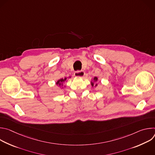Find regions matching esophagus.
I'll list each match as a JSON object with an SVG mask.
<instances>
[{
    "mask_svg": "<svg viewBox=\"0 0 155 155\" xmlns=\"http://www.w3.org/2000/svg\"><path fill=\"white\" fill-rule=\"evenodd\" d=\"M74 75L77 77H83L84 76V72L83 71H77L75 72Z\"/></svg>",
    "mask_w": 155,
    "mask_h": 155,
    "instance_id": "obj_1",
    "label": "esophagus"
}]
</instances>
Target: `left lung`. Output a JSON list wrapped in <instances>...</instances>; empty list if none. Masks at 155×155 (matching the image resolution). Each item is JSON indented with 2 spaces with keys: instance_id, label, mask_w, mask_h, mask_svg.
I'll use <instances>...</instances> for the list:
<instances>
[{
  "instance_id": "left-lung-1",
  "label": "left lung",
  "mask_w": 155,
  "mask_h": 155,
  "mask_svg": "<svg viewBox=\"0 0 155 155\" xmlns=\"http://www.w3.org/2000/svg\"><path fill=\"white\" fill-rule=\"evenodd\" d=\"M97 80H98V78H97V77H94L93 79H91V84L92 87H96V86H97V83H96V84H94V83L96 82Z\"/></svg>"
}]
</instances>
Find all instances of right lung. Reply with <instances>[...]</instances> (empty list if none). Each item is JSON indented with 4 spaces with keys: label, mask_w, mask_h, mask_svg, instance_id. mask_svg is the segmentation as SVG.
<instances>
[{
    "label": "right lung",
    "mask_w": 155,
    "mask_h": 155,
    "mask_svg": "<svg viewBox=\"0 0 155 155\" xmlns=\"http://www.w3.org/2000/svg\"><path fill=\"white\" fill-rule=\"evenodd\" d=\"M71 77H64V78H61L59 80H58L56 82V84L57 86H59L60 87H62V89H64V87H65V86L64 85V82H67L69 78H70Z\"/></svg>",
    "instance_id": "right-lung-1"
}]
</instances>
